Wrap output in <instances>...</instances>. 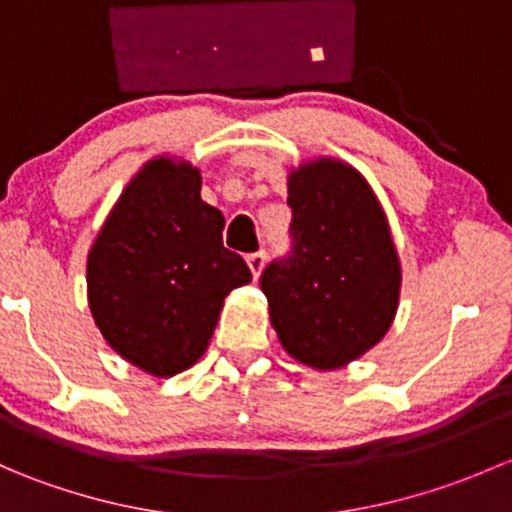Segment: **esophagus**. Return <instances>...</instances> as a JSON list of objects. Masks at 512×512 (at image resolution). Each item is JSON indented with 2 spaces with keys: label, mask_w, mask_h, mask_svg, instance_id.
Masks as SVG:
<instances>
[{
  "label": "esophagus",
  "mask_w": 512,
  "mask_h": 512,
  "mask_svg": "<svg viewBox=\"0 0 512 512\" xmlns=\"http://www.w3.org/2000/svg\"><path fill=\"white\" fill-rule=\"evenodd\" d=\"M265 260H267V255L262 250L260 252H252V255H247V265H250L252 275L260 277L262 267H265Z\"/></svg>",
  "instance_id": "obj_1"
}]
</instances>
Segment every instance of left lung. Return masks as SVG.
<instances>
[{"mask_svg":"<svg viewBox=\"0 0 512 512\" xmlns=\"http://www.w3.org/2000/svg\"><path fill=\"white\" fill-rule=\"evenodd\" d=\"M292 252L260 287L277 339L314 369H339L381 342L396 317L401 265L389 223L364 175L334 158L289 173Z\"/></svg>","mask_w":512,"mask_h":512,"instance_id":"8db88e82","label":"left lung"}]
</instances>
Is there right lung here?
Returning <instances> with one entry per match:
<instances>
[{"label": "right lung", "instance_id": "right-lung-1", "mask_svg": "<svg viewBox=\"0 0 512 512\" xmlns=\"http://www.w3.org/2000/svg\"><path fill=\"white\" fill-rule=\"evenodd\" d=\"M188 160H148L96 235L86 262L89 307L113 352L173 376L208 349L223 302L252 280L223 245L225 218L200 198Z\"/></svg>", "mask_w": 512, "mask_h": 512}]
</instances>
